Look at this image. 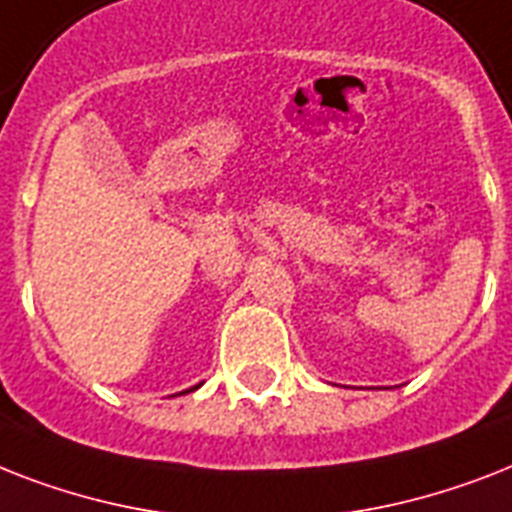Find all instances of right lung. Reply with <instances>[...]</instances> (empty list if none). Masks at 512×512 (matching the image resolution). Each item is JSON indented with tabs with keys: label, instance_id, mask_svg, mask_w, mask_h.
Instances as JSON below:
<instances>
[{
	"label": "right lung",
	"instance_id": "right-lung-1",
	"mask_svg": "<svg viewBox=\"0 0 512 512\" xmlns=\"http://www.w3.org/2000/svg\"><path fill=\"white\" fill-rule=\"evenodd\" d=\"M183 393H188V390H183Z\"/></svg>",
	"mask_w": 512,
	"mask_h": 512
}]
</instances>
